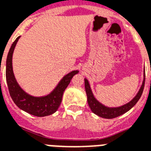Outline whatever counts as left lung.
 Instances as JSON below:
<instances>
[{"label":"left lung","mask_w":151,"mask_h":151,"mask_svg":"<svg viewBox=\"0 0 151 151\" xmlns=\"http://www.w3.org/2000/svg\"><path fill=\"white\" fill-rule=\"evenodd\" d=\"M85 81V90L86 95H87V102L88 104L90 106V109L95 114L98 115L99 117L104 118V119H114L116 117H119L122 114H125V112L129 111L138 102V101L140 98L141 95L143 93V88H144V83H145V70L143 71V80L142 83L139 90L137 95L125 104L124 105H122L120 107H115V108H110L107 106L104 105L102 104L98 101L94 96L92 92L91 87H90V83L88 81L87 79H84Z\"/></svg>","instance_id":"left-lung-1"}]
</instances>
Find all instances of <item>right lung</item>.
Here are the masks:
<instances>
[{"label": "right lung", "mask_w": 151, "mask_h": 151, "mask_svg": "<svg viewBox=\"0 0 151 151\" xmlns=\"http://www.w3.org/2000/svg\"><path fill=\"white\" fill-rule=\"evenodd\" d=\"M20 37H17L11 47L6 61V80L10 96L14 103L24 111L37 117H44L54 114L61 103L64 91L78 70L72 71L61 79L56 87L49 94L43 96H34L25 92L17 83L12 68V55L14 47Z\"/></svg>", "instance_id": "add662e5"}]
</instances>
